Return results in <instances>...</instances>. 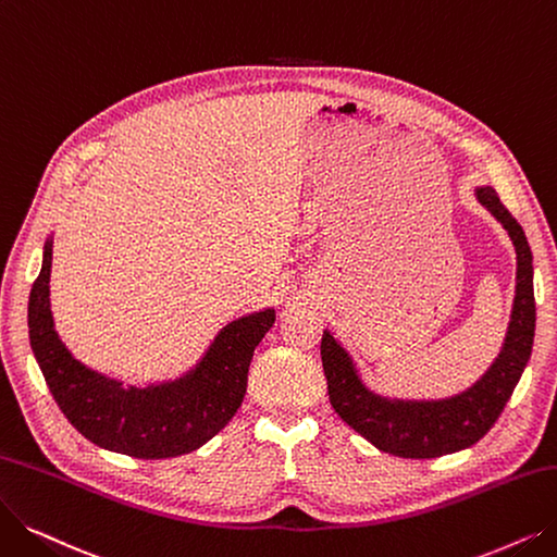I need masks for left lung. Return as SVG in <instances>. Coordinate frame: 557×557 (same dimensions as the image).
Wrapping results in <instances>:
<instances>
[{
    "instance_id": "obj_1",
    "label": "left lung",
    "mask_w": 557,
    "mask_h": 557,
    "mask_svg": "<svg viewBox=\"0 0 557 557\" xmlns=\"http://www.w3.org/2000/svg\"><path fill=\"white\" fill-rule=\"evenodd\" d=\"M478 201L500 221L515 242L517 297L498 359L475 386L438 403H391L361 384L347 351L329 331L322 336L320 351L331 407L354 432L388 455L432 459L473 446L494 428L530 359L535 338V293L528 239L519 221L500 203L496 189L480 187Z\"/></svg>"
}]
</instances>
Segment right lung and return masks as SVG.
<instances>
[{"mask_svg":"<svg viewBox=\"0 0 557 557\" xmlns=\"http://www.w3.org/2000/svg\"><path fill=\"white\" fill-rule=\"evenodd\" d=\"M50 267L52 244L29 295V341L54 403L82 436L137 459H169L201 448L228 425L247 393L253 351L276 320L272 308L228 324L185 380L125 388L61 345L50 313Z\"/></svg>","mask_w":557,"mask_h":557,"instance_id":"1","label":"right lung"}]
</instances>
